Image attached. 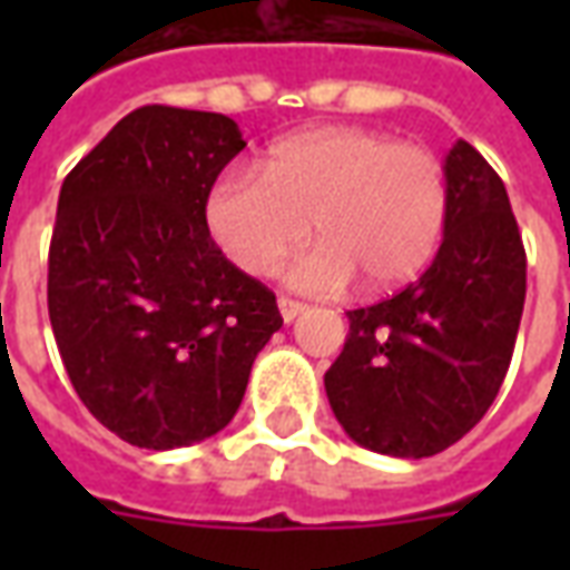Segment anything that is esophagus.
Returning a JSON list of instances; mask_svg holds the SVG:
<instances>
[{
  "mask_svg": "<svg viewBox=\"0 0 570 570\" xmlns=\"http://www.w3.org/2000/svg\"><path fill=\"white\" fill-rule=\"evenodd\" d=\"M277 308H281V317H284L286 323H293L298 314L305 311V305H302V302H296V298L281 296V298H277Z\"/></svg>",
  "mask_w": 570,
  "mask_h": 570,
  "instance_id": "1",
  "label": "esophagus"
}]
</instances>
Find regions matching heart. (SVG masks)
Instances as JSON below:
<instances>
[{"instance_id": "b5f03b06", "label": "heart", "mask_w": 570, "mask_h": 570, "mask_svg": "<svg viewBox=\"0 0 570 570\" xmlns=\"http://www.w3.org/2000/svg\"><path fill=\"white\" fill-rule=\"evenodd\" d=\"M449 213V179L433 151L366 128H311L277 140L259 170L213 179L207 232L240 272L265 277L311 232L286 281L338 293L354 277L384 293L424 268Z\"/></svg>"}]
</instances>
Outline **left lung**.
Returning <instances> with one entry per match:
<instances>
[{
    "mask_svg": "<svg viewBox=\"0 0 570 570\" xmlns=\"http://www.w3.org/2000/svg\"><path fill=\"white\" fill-rule=\"evenodd\" d=\"M445 179L436 259L394 298L347 311L345 351L323 375L347 436L391 458H430L476 428L525 305V247L501 176L458 140Z\"/></svg>",
    "mask_w": 570,
    "mask_h": 570,
    "instance_id": "obj_1",
    "label": "left lung"
}]
</instances>
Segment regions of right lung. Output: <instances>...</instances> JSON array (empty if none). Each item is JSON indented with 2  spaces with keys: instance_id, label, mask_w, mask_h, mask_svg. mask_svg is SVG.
I'll return each mask as SVG.
<instances>
[{
  "instance_id": "right-lung-1",
  "label": "right lung",
  "mask_w": 570,
  "mask_h": 570,
  "mask_svg": "<svg viewBox=\"0 0 570 570\" xmlns=\"http://www.w3.org/2000/svg\"><path fill=\"white\" fill-rule=\"evenodd\" d=\"M247 142L228 116L142 106L60 188L48 314L94 419L167 452L235 419L253 360L284 317L207 232L213 179Z\"/></svg>"
}]
</instances>
